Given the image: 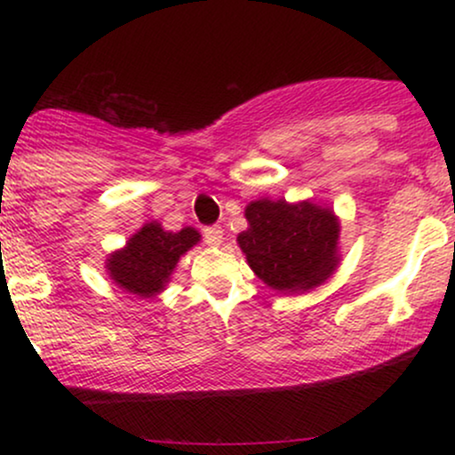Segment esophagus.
I'll list each match as a JSON object with an SVG mask.
<instances>
[{"mask_svg": "<svg viewBox=\"0 0 455 455\" xmlns=\"http://www.w3.org/2000/svg\"><path fill=\"white\" fill-rule=\"evenodd\" d=\"M205 242L213 245V248H218L224 242V231L222 227H210L205 228Z\"/></svg>", "mask_w": 455, "mask_h": 455, "instance_id": "1", "label": "esophagus"}]
</instances>
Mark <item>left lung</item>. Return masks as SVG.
I'll return each instance as SVG.
<instances>
[{
	"instance_id": "obj_1",
	"label": "left lung",
	"mask_w": 455,
	"mask_h": 455,
	"mask_svg": "<svg viewBox=\"0 0 455 455\" xmlns=\"http://www.w3.org/2000/svg\"><path fill=\"white\" fill-rule=\"evenodd\" d=\"M248 228L237 235L250 269L278 293H307L340 265V218L304 198H259L245 205Z\"/></svg>"
}]
</instances>
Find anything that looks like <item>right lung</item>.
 I'll return each mask as SVG.
<instances>
[{
    "label": "right lung",
    "instance_id": "1",
    "mask_svg": "<svg viewBox=\"0 0 455 455\" xmlns=\"http://www.w3.org/2000/svg\"><path fill=\"white\" fill-rule=\"evenodd\" d=\"M201 242V233L192 227L164 231L160 222H145L126 245L107 257V274L130 295L151 299L160 295L188 250Z\"/></svg>",
    "mask_w": 455,
    "mask_h": 455
}]
</instances>
